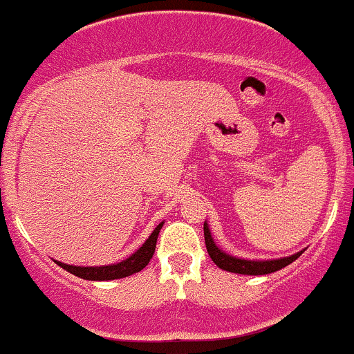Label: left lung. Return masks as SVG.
<instances>
[{"label": "left lung", "mask_w": 354, "mask_h": 354, "mask_svg": "<svg viewBox=\"0 0 354 354\" xmlns=\"http://www.w3.org/2000/svg\"><path fill=\"white\" fill-rule=\"evenodd\" d=\"M203 236H205L207 252H209L210 259H212V262L216 263L219 269L227 270V272L243 274V276H263V274L276 272V270H281L283 267H286L291 262H295V260L303 253L301 250V252L295 253V255L283 257V259H270V260H248V259H240V257L230 255V253H226L224 250H221L219 246L216 245L212 234H210L207 221L203 223Z\"/></svg>", "instance_id": "obj_1"}]
</instances>
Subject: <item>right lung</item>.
I'll use <instances>...</instances> for the list:
<instances>
[{"label":"right lung","mask_w":354,"mask_h":354,"mask_svg":"<svg viewBox=\"0 0 354 354\" xmlns=\"http://www.w3.org/2000/svg\"><path fill=\"white\" fill-rule=\"evenodd\" d=\"M162 223H159L156 226V230L152 231L151 236L145 240V243L140 246L135 253H131L128 259L121 260L118 263H111V266H92V267H85V266H68V263L58 262L62 269L68 270L73 276L82 277V279L87 281H113V279H121V277H128L133 276L135 272H140L149 262H151L152 255L156 252V243H157V236H159V231L162 230Z\"/></svg>","instance_id":"1"}]
</instances>
